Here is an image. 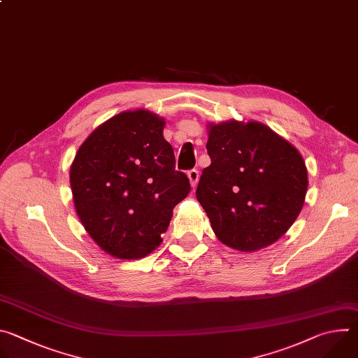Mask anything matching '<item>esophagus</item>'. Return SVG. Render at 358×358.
<instances>
[{
    "label": "esophagus",
    "instance_id": "obj_1",
    "mask_svg": "<svg viewBox=\"0 0 358 358\" xmlns=\"http://www.w3.org/2000/svg\"><path fill=\"white\" fill-rule=\"evenodd\" d=\"M187 176H188V180H189L191 187L195 188L196 184H198V180H199V173H198V170H189V171L187 173Z\"/></svg>",
    "mask_w": 358,
    "mask_h": 358
}]
</instances>
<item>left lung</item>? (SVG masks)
Here are the masks:
<instances>
[{"instance_id": "8db88e82", "label": "left lung", "mask_w": 358, "mask_h": 358, "mask_svg": "<svg viewBox=\"0 0 358 358\" xmlns=\"http://www.w3.org/2000/svg\"><path fill=\"white\" fill-rule=\"evenodd\" d=\"M210 167L202 170L196 199L217 238L255 252L283 236L299 217L308 169L294 145L259 122L208 124Z\"/></svg>"}]
</instances>
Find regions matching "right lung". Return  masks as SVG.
Returning a JSON list of instances; mask_svg holds the SVG:
<instances>
[{"label":"right lung","mask_w":358,"mask_h":358,"mask_svg":"<svg viewBox=\"0 0 358 358\" xmlns=\"http://www.w3.org/2000/svg\"><path fill=\"white\" fill-rule=\"evenodd\" d=\"M164 124L144 109L122 112L89 134L71 166L76 214L113 258L140 259L159 248L174 207L191 189L176 171Z\"/></svg>","instance_id":"obj_1"}]
</instances>
